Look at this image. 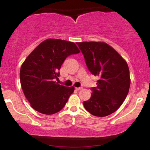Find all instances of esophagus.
<instances>
[{
	"label": "esophagus",
	"mask_w": 150,
	"mask_h": 150,
	"mask_svg": "<svg viewBox=\"0 0 150 150\" xmlns=\"http://www.w3.org/2000/svg\"><path fill=\"white\" fill-rule=\"evenodd\" d=\"M77 89V91H79V90H81V89H82V87H76V88H75Z\"/></svg>",
	"instance_id": "esophagus-1"
}]
</instances>
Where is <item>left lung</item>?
<instances>
[{
  "label": "left lung",
  "instance_id": "left-lung-1",
  "mask_svg": "<svg viewBox=\"0 0 150 150\" xmlns=\"http://www.w3.org/2000/svg\"><path fill=\"white\" fill-rule=\"evenodd\" d=\"M83 54L87 68L99 77L92 96L83 102L85 109L98 117L108 116L121 106L130 85L126 61L116 50L104 42L77 43Z\"/></svg>",
  "mask_w": 150,
  "mask_h": 150
}]
</instances>
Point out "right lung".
Here are the masks:
<instances>
[{
  "mask_svg": "<svg viewBox=\"0 0 150 150\" xmlns=\"http://www.w3.org/2000/svg\"><path fill=\"white\" fill-rule=\"evenodd\" d=\"M80 53L75 43L49 39L34 49L20 72L24 94L38 112L51 115L64 107L75 87L58 85V70L68 56Z\"/></svg>",
  "mask_w": 150,
  "mask_h": 150,
  "instance_id": "add662e5",
  "label": "right lung"
}]
</instances>
